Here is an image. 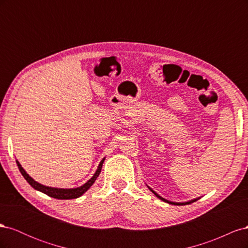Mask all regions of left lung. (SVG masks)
Segmentation results:
<instances>
[{
	"instance_id": "1",
	"label": "left lung",
	"mask_w": 248,
	"mask_h": 248,
	"mask_svg": "<svg viewBox=\"0 0 248 248\" xmlns=\"http://www.w3.org/2000/svg\"><path fill=\"white\" fill-rule=\"evenodd\" d=\"M148 186V185H147ZM148 188L150 189V191H152L153 193H154V196L155 197H157L158 198L159 200H161V201H163V202H168V204H171V205H177V206H182V205H188V204H191V202H196V201H198L200 198H197V199H193V200H190V201H187V202H171V201H169V200H167V199H164V198H162L161 196H159L158 193L157 192H155L151 187H149L148 186Z\"/></svg>"
}]
</instances>
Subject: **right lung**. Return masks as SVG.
<instances>
[{
    "label": "right lung",
    "mask_w": 248,
    "mask_h": 248,
    "mask_svg": "<svg viewBox=\"0 0 248 248\" xmlns=\"http://www.w3.org/2000/svg\"><path fill=\"white\" fill-rule=\"evenodd\" d=\"M104 159H106V157H104V158L99 162L98 168H97L96 171L94 172V175L91 177V179H89L85 184H82L81 186H78V187H76V188H57V187H49V186L42 185L37 181H35V180L28 174V172L24 170V168L21 167V164L19 163V161L17 159H16V163H17V167L19 169V171L21 172V175L24 176V178L27 180V182L31 185L34 189L46 193L50 198H55L58 200H71V199H78V198L81 197L82 194H84L90 188V187L94 184L96 179L98 178V176L100 174Z\"/></svg>",
    "instance_id": "add662e5"
}]
</instances>
